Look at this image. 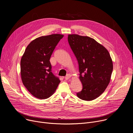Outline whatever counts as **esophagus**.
<instances>
[{
  "label": "esophagus",
  "instance_id": "34e87169",
  "mask_svg": "<svg viewBox=\"0 0 133 133\" xmlns=\"http://www.w3.org/2000/svg\"><path fill=\"white\" fill-rule=\"evenodd\" d=\"M70 77H71V75H70V74H67V75H66V76L65 77V79H69Z\"/></svg>",
  "mask_w": 133,
  "mask_h": 133
}]
</instances>
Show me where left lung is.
I'll use <instances>...</instances> for the list:
<instances>
[{"instance_id": "obj_1", "label": "left lung", "mask_w": 133, "mask_h": 133, "mask_svg": "<svg viewBox=\"0 0 133 133\" xmlns=\"http://www.w3.org/2000/svg\"><path fill=\"white\" fill-rule=\"evenodd\" d=\"M68 41L79 66L81 91L79 99L94 100L101 96L109 85L113 63L108 50L94 38L76 34L68 35Z\"/></svg>"}]
</instances>
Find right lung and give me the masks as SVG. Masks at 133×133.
Instances as JSON below:
<instances>
[{"instance_id": "add662e5", "label": "right lung", "mask_w": 133, "mask_h": 133, "mask_svg": "<svg viewBox=\"0 0 133 133\" xmlns=\"http://www.w3.org/2000/svg\"><path fill=\"white\" fill-rule=\"evenodd\" d=\"M63 35L52 34L31 41L21 59V77L26 89L38 99H46L54 94L60 82L51 72L52 52Z\"/></svg>"}]
</instances>
